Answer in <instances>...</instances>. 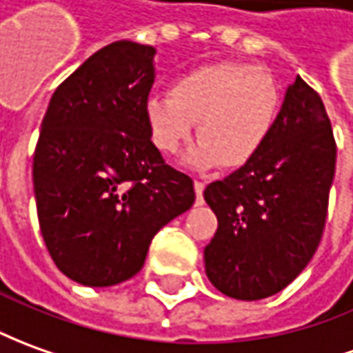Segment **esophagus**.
Returning <instances> with one entry per match:
<instances>
[{
  "mask_svg": "<svg viewBox=\"0 0 353 353\" xmlns=\"http://www.w3.org/2000/svg\"><path fill=\"white\" fill-rule=\"evenodd\" d=\"M203 188H205V184L200 181H194V190H196V203L201 205L203 203Z\"/></svg>",
  "mask_w": 353,
  "mask_h": 353,
  "instance_id": "1",
  "label": "esophagus"
}]
</instances>
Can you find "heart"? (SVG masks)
Here are the masks:
<instances>
[{
  "mask_svg": "<svg viewBox=\"0 0 353 353\" xmlns=\"http://www.w3.org/2000/svg\"><path fill=\"white\" fill-rule=\"evenodd\" d=\"M145 125L157 152L172 155L194 134L182 163L192 169H242L273 134L281 115V90L271 72L248 63L219 61L182 72L169 96L145 101Z\"/></svg>",
  "mask_w": 353,
  "mask_h": 353,
  "instance_id": "b5f03b06",
  "label": "heart"
}]
</instances>
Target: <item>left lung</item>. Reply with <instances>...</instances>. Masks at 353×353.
<instances>
[{
    "mask_svg": "<svg viewBox=\"0 0 353 353\" xmlns=\"http://www.w3.org/2000/svg\"><path fill=\"white\" fill-rule=\"evenodd\" d=\"M334 165L325 105L296 77L263 150L203 192L219 221L203 250L205 274L219 292L254 302L302 273L325 228Z\"/></svg>",
    "mask_w": 353,
    "mask_h": 353,
    "instance_id": "obj_1",
    "label": "left lung"
}]
</instances>
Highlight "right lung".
Masks as SVG:
<instances>
[{
  "mask_svg": "<svg viewBox=\"0 0 353 353\" xmlns=\"http://www.w3.org/2000/svg\"><path fill=\"white\" fill-rule=\"evenodd\" d=\"M155 48L113 42L55 90L32 179L43 242L70 281H128L153 236L196 200L190 176L165 165L148 134Z\"/></svg>",
  "mask_w": 353,
  "mask_h": 353,
  "instance_id": "add662e5",
  "label": "right lung"
}]
</instances>
